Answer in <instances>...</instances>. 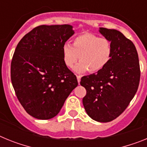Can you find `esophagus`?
Masks as SVG:
<instances>
[{"label":"esophagus","mask_w":147,"mask_h":147,"mask_svg":"<svg viewBox=\"0 0 147 147\" xmlns=\"http://www.w3.org/2000/svg\"><path fill=\"white\" fill-rule=\"evenodd\" d=\"M76 78H77V81H78V82H79V84H80V81H81V76H76Z\"/></svg>","instance_id":"1"}]
</instances>
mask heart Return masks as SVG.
I'll list each match as a JSON object with an SVG mask.
<instances>
[{
  "label": "heart",
  "instance_id": "heart-1",
  "mask_svg": "<svg viewBox=\"0 0 147 147\" xmlns=\"http://www.w3.org/2000/svg\"><path fill=\"white\" fill-rule=\"evenodd\" d=\"M111 55L110 41L90 33L78 35L73 40V45L65 43L62 47L63 61L67 67H72L80 59L74 68L78 74H84L88 71L98 72L110 62Z\"/></svg>",
  "mask_w": 147,
  "mask_h": 147
}]
</instances>
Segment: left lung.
Here are the masks:
<instances>
[{"label": "left lung", "instance_id": "1", "mask_svg": "<svg viewBox=\"0 0 147 147\" xmlns=\"http://www.w3.org/2000/svg\"><path fill=\"white\" fill-rule=\"evenodd\" d=\"M98 32L112 47L110 62L96 74L82 77L87 93L82 99L85 111L98 122L114 120L124 112L137 92L140 82L138 55L133 42L115 29Z\"/></svg>", "mask_w": 147, "mask_h": 147}]
</instances>
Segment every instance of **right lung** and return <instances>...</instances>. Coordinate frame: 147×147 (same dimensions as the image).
<instances>
[{
    "label": "right lung",
    "instance_id": "right-lung-1",
    "mask_svg": "<svg viewBox=\"0 0 147 147\" xmlns=\"http://www.w3.org/2000/svg\"><path fill=\"white\" fill-rule=\"evenodd\" d=\"M73 26L42 25L24 36L11 63V80L19 102L32 117L54 118L78 85L65 64L62 47L74 35Z\"/></svg>",
    "mask_w": 147,
    "mask_h": 147
}]
</instances>
